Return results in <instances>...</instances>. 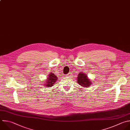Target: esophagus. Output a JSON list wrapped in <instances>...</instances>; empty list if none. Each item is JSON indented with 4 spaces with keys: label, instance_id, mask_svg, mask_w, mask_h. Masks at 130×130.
I'll return each mask as SVG.
<instances>
[{
    "label": "esophagus",
    "instance_id": "34e87169",
    "mask_svg": "<svg viewBox=\"0 0 130 130\" xmlns=\"http://www.w3.org/2000/svg\"><path fill=\"white\" fill-rule=\"evenodd\" d=\"M66 76H71V75H70V73H68V74H66Z\"/></svg>",
    "mask_w": 130,
    "mask_h": 130
}]
</instances>
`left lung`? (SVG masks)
Wrapping results in <instances>:
<instances>
[{"label":"left lung","instance_id":"left-lung-1","mask_svg":"<svg viewBox=\"0 0 130 130\" xmlns=\"http://www.w3.org/2000/svg\"><path fill=\"white\" fill-rule=\"evenodd\" d=\"M77 81V83H78V84L82 86L83 87H90V85H92V82L89 80L86 74L82 72L78 73Z\"/></svg>","mask_w":130,"mask_h":130}]
</instances>
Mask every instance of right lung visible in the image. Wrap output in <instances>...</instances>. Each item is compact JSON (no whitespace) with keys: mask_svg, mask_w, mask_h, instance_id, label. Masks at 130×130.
Wrapping results in <instances>:
<instances>
[{"mask_svg":"<svg viewBox=\"0 0 130 130\" xmlns=\"http://www.w3.org/2000/svg\"><path fill=\"white\" fill-rule=\"evenodd\" d=\"M57 76L56 75H55V74L54 73H50L47 78L45 80H46V83H45L46 84H45V87H52V86H53V85L55 83V82L57 81Z\"/></svg>","mask_w":130,"mask_h":130,"instance_id":"obj_1","label":"right lung"}]
</instances>
